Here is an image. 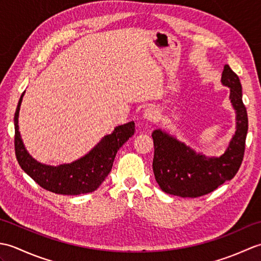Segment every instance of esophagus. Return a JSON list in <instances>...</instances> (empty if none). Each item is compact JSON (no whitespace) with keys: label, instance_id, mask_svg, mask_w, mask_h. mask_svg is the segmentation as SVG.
Masks as SVG:
<instances>
[{"label":"esophagus","instance_id":"obj_1","mask_svg":"<svg viewBox=\"0 0 261 261\" xmlns=\"http://www.w3.org/2000/svg\"><path fill=\"white\" fill-rule=\"evenodd\" d=\"M143 116L149 121H153L156 122L159 120V116H160V113L157 108L154 107H149L145 110V112H143Z\"/></svg>","mask_w":261,"mask_h":261}]
</instances>
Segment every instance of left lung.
<instances>
[{"instance_id": "1", "label": "left lung", "mask_w": 261, "mask_h": 261, "mask_svg": "<svg viewBox=\"0 0 261 261\" xmlns=\"http://www.w3.org/2000/svg\"><path fill=\"white\" fill-rule=\"evenodd\" d=\"M222 83L230 87V99L237 111V131L220 158H206L160 130L152 132L154 154L152 169L160 188L170 195L199 197L233 178L245 156L248 114L242 102L239 77L224 66Z\"/></svg>"}]
</instances>
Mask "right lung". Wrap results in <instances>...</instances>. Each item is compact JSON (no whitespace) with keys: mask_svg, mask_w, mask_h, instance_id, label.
Wrapping results in <instances>:
<instances>
[{"mask_svg":"<svg viewBox=\"0 0 261 261\" xmlns=\"http://www.w3.org/2000/svg\"><path fill=\"white\" fill-rule=\"evenodd\" d=\"M24 92L19 99L14 113V149L21 168L45 190L62 195H80L91 193L102 184L113 166L115 154L124 142L135 135V122L116 126L112 134L105 136L93 150L71 164L58 167L36 162L22 143L18 116Z\"/></svg>","mask_w":261,"mask_h":261,"instance_id":"1","label":"right lung"}]
</instances>
